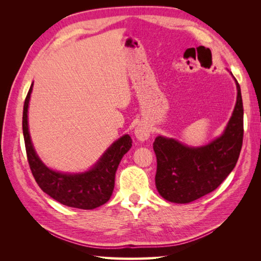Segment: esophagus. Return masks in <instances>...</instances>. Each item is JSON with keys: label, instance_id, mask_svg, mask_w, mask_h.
<instances>
[{"label": "esophagus", "instance_id": "1", "mask_svg": "<svg viewBox=\"0 0 261 261\" xmlns=\"http://www.w3.org/2000/svg\"><path fill=\"white\" fill-rule=\"evenodd\" d=\"M135 136L139 141L147 140L150 136L149 126L146 125V124H143V123L138 124L137 127L135 128Z\"/></svg>", "mask_w": 261, "mask_h": 261}]
</instances>
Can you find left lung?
Returning <instances> with one entry per match:
<instances>
[{
    "mask_svg": "<svg viewBox=\"0 0 261 261\" xmlns=\"http://www.w3.org/2000/svg\"><path fill=\"white\" fill-rule=\"evenodd\" d=\"M234 78V76H233ZM238 98L222 135L201 147H189L174 138L158 136L155 186L165 200L188 203L215 191L235 168L243 145V100Z\"/></svg>",
    "mask_w": 261,
    "mask_h": 261,
    "instance_id": "1",
    "label": "left lung"
}]
</instances>
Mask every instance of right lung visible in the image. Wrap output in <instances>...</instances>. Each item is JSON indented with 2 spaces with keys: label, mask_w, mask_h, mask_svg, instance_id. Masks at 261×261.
I'll use <instances>...</instances> for the list:
<instances>
[{
  "label": "right lung",
  "mask_w": 261,
  "mask_h": 261,
  "mask_svg": "<svg viewBox=\"0 0 261 261\" xmlns=\"http://www.w3.org/2000/svg\"><path fill=\"white\" fill-rule=\"evenodd\" d=\"M33 85L27 93L22 112V133L31 173L42 191L64 206L91 210L105 204L114 189L115 172L124 154L132 147V138L124 135L110 146L91 169L83 173L54 171L40 160L30 139L28 107Z\"/></svg>",
  "instance_id": "obj_1"
}]
</instances>
